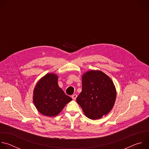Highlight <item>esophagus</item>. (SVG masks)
<instances>
[{"label": "esophagus", "mask_w": 149, "mask_h": 149, "mask_svg": "<svg viewBox=\"0 0 149 149\" xmlns=\"http://www.w3.org/2000/svg\"><path fill=\"white\" fill-rule=\"evenodd\" d=\"M77 94H73V95H72V98L73 100H75V99L77 98Z\"/></svg>", "instance_id": "34e87169"}]
</instances>
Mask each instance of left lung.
Here are the masks:
<instances>
[{"mask_svg": "<svg viewBox=\"0 0 149 149\" xmlns=\"http://www.w3.org/2000/svg\"><path fill=\"white\" fill-rule=\"evenodd\" d=\"M116 99V88L109 76L98 70L83 74L82 91L77 102L88 118L97 120L107 115L113 109Z\"/></svg>", "mask_w": 149, "mask_h": 149, "instance_id": "obj_1", "label": "left lung"}]
</instances>
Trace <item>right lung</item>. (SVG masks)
I'll use <instances>...</instances> for the list:
<instances>
[{
    "mask_svg": "<svg viewBox=\"0 0 149 149\" xmlns=\"http://www.w3.org/2000/svg\"><path fill=\"white\" fill-rule=\"evenodd\" d=\"M72 98L66 95L58 84V76L47 74L36 85L33 101L36 109L45 116L55 117Z\"/></svg>",
    "mask_w": 149,
    "mask_h": 149,
    "instance_id": "right-lung-1",
    "label": "right lung"
}]
</instances>
